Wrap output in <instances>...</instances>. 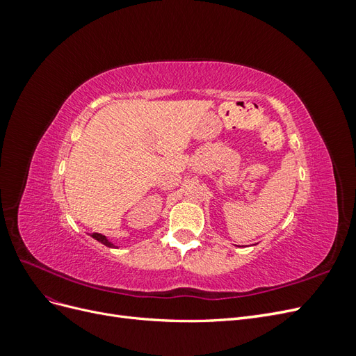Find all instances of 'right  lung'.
I'll use <instances>...</instances> for the list:
<instances>
[{
    "instance_id": "obj_1",
    "label": "right lung",
    "mask_w": 356,
    "mask_h": 356,
    "mask_svg": "<svg viewBox=\"0 0 356 356\" xmlns=\"http://www.w3.org/2000/svg\"><path fill=\"white\" fill-rule=\"evenodd\" d=\"M93 239H96L98 242H101L102 245H105V246H108V248H118V246H115L108 238H106V236H104V234H101V233H92L90 234Z\"/></svg>"
}]
</instances>
